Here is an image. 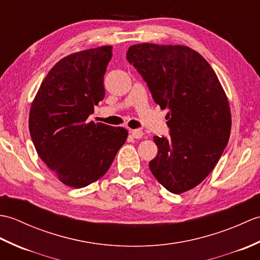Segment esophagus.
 I'll list each match as a JSON object with an SVG mask.
<instances>
[{"instance_id": "obj_1", "label": "esophagus", "mask_w": 260, "mask_h": 260, "mask_svg": "<svg viewBox=\"0 0 260 260\" xmlns=\"http://www.w3.org/2000/svg\"><path fill=\"white\" fill-rule=\"evenodd\" d=\"M131 134L134 137V139H142L143 135H144V133H143V132L140 129H132Z\"/></svg>"}]
</instances>
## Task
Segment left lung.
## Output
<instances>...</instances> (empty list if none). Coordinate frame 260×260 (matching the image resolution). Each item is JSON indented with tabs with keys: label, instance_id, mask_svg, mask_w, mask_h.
Listing matches in <instances>:
<instances>
[{
	"label": "left lung",
	"instance_id": "1",
	"mask_svg": "<svg viewBox=\"0 0 260 260\" xmlns=\"http://www.w3.org/2000/svg\"><path fill=\"white\" fill-rule=\"evenodd\" d=\"M126 59L154 102L169 109L170 137H153L157 155L151 172L175 194L193 189L217 165L230 136V107L217 75L201 54L184 46L141 43L129 47Z\"/></svg>",
	"mask_w": 260,
	"mask_h": 260
}]
</instances>
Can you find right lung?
<instances>
[{"label":"right lung","mask_w":260,"mask_h":260,"mask_svg":"<svg viewBox=\"0 0 260 260\" xmlns=\"http://www.w3.org/2000/svg\"><path fill=\"white\" fill-rule=\"evenodd\" d=\"M112 51L104 46L64 57L49 71L31 105L29 129L38 155L76 189L107 172L128 135L123 127L88 121L105 97Z\"/></svg>","instance_id":"obj_1"}]
</instances>
